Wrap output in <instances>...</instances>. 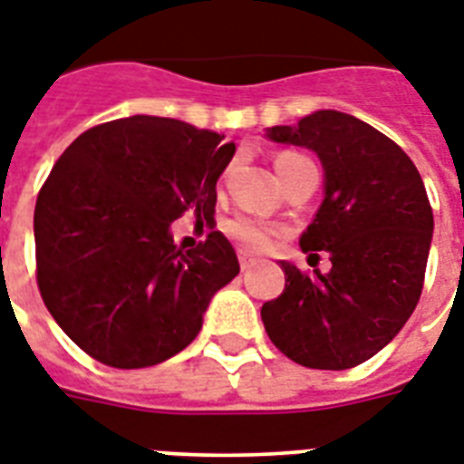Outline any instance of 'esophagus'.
<instances>
[{
    "mask_svg": "<svg viewBox=\"0 0 464 464\" xmlns=\"http://www.w3.org/2000/svg\"><path fill=\"white\" fill-rule=\"evenodd\" d=\"M238 260H240V269H243V272L257 265V257H253V255L246 253V250H240V253H238Z\"/></svg>",
    "mask_w": 464,
    "mask_h": 464,
    "instance_id": "1",
    "label": "esophagus"
}]
</instances>
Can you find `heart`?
Instances as JSON below:
<instances>
[{
  "label": "heart",
  "instance_id": "obj_1",
  "mask_svg": "<svg viewBox=\"0 0 464 464\" xmlns=\"http://www.w3.org/2000/svg\"><path fill=\"white\" fill-rule=\"evenodd\" d=\"M304 156L298 154H279L275 160L276 173H279V180H282L286 170H289L296 160H301ZM226 233L231 236L238 246H243L246 250H255L260 253L265 247H269V243L279 236V228L272 224H265V221H257V218L250 217H236L226 224Z\"/></svg>",
  "mask_w": 464,
  "mask_h": 464
}]
</instances>
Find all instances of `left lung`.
<instances>
[{
	"label": "left lung",
	"instance_id": "obj_1",
	"mask_svg": "<svg viewBox=\"0 0 464 464\" xmlns=\"http://www.w3.org/2000/svg\"><path fill=\"white\" fill-rule=\"evenodd\" d=\"M267 137L323 163L324 199L301 247L310 257L327 250L332 269L282 262L286 286L262 305L265 330L301 366H359L402 330L424 289L433 236L424 180L395 141L346 112L317 111Z\"/></svg>",
	"mask_w": 464,
	"mask_h": 464
}]
</instances>
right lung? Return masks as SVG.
I'll return each mask as SVG.
<instances>
[{
  "instance_id": "obj_1",
  "label": "right lung",
  "mask_w": 464,
  "mask_h": 464,
  "mask_svg": "<svg viewBox=\"0 0 464 464\" xmlns=\"http://www.w3.org/2000/svg\"><path fill=\"white\" fill-rule=\"evenodd\" d=\"M170 118L112 120L76 137L40 188L35 276L50 315L91 359L147 368L202 330L211 296L240 272L211 231L182 253L170 224L214 218L236 144Z\"/></svg>"
}]
</instances>
